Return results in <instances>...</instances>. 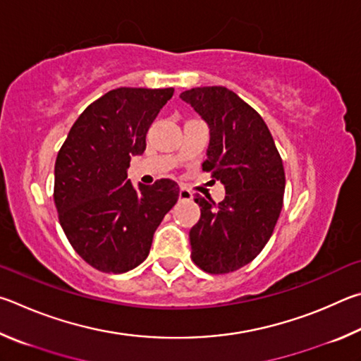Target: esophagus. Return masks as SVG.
Instances as JSON below:
<instances>
[{
  "label": "esophagus",
  "instance_id": "1",
  "mask_svg": "<svg viewBox=\"0 0 361 361\" xmlns=\"http://www.w3.org/2000/svg\"><path fill=\"white\" fill-rule=\"evenodd\" d=\"M193 198V195L190 190H187V188H180L179 190V200L182 201H190Z\"/></svg>",
  "mask_w": 361,
  "mask_h": 361
}]
</instances>
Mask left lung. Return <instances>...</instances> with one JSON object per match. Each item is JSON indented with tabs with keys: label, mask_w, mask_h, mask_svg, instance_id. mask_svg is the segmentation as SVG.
<instances>
[{
	"label": "left lung",
	"mask_w": 361,
	"mask_h": 361,
	"mask_svg": "<svg viewBox=\"0 0 361 361\" xmlns=\"http://www.w3.org/2000/svg\"><path fill=\"white\" fill-rule=\"evenodd\" d=\"M180 98L209 126L203 169L225 187L220 203L195 198L201 217L190 230L192 260L225 274L254 260L273 235L286 190L282 158L260 114L235 92L197 87Z\"/></svg>",
	"instance_id": "8db88e82"
}]
</instances>
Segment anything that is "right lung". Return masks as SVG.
<instances>
[{
  "label": "right lung",
  "instance_id": "1",
  "mask_svg": "<svg viewBox=\"0 0 361 361\" xmlns=\"http://www.w3.org/2000/svg\"><path fill=\"white\" fill-rule=\"evenodd\" d=\"M174 88L120 87L80 114L56 155L54 200L74 250L103 273H126L149 255L154 233L179 198L174 180L128 179L131 157Z\"/></svg>",
  "mask_w": 361,
  "mask_h": 361
}]
</instances>
